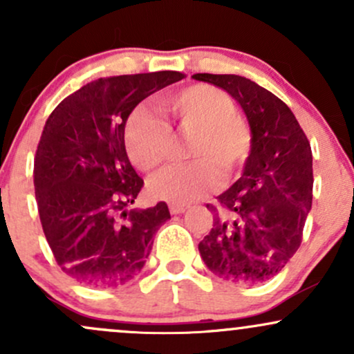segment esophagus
<instances>
[{"label": "esophagus", "mask_w": 354, "mask_h": 354, "mask_svg": "<svg viewBox=\"0 0 354 354\" xmlns=\"http://www.w3.org/2000/svg\"><path fill=\"white\" fill-rule=\"evenodd\" d=\"M186 211V206L183 205H169V213L171 214H181Z\"/></svg>", "instance_id": "34e87169"}]
</instances>
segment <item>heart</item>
<instances>
[{
  "label": "heart",
  "instance_id": "heart-1",
  "mask_svg": "<svg viewBox=\"0 0 354 354\" xmlns=\"http://www.w3.org/2000/svg\"><path fill=\"white\" fill-rule=\"evenodd\" d=\"M158 106L166 124L145 109H136L124 123V148L136 168L146 173L160 168L171 145L169 129L194 136L188 148L193 160L169 166L149 183L156 200L189 205L214 191L218 174L226 183L245 166L253 145L251 129L225 91L194 84L161 96Z\"/></svg>",
  "mask_w": 354,
  "mask_h": 354
}]
</instances>
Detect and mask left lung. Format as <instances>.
<instances>
[{"mask_svg": "<svg viewBox=\"0 0 354 354\" xmlns=\"http://www.w3.org/2000/svg\"><path fill=\"white\" fill-rule=\"evenodd\" d=\"M225 89L245 113L251 153L241 178L218 196L213 228L198 245L208 270L231 283L274 278L301 245L313 201L311 146L278 96L238 75L191 76Z\"/></svg>", "mask_w": 354, "mask_h": 354, "instance_id": "left-lung-1", "label": "left lung"}]
</instances>
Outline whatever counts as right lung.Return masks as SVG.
<instances>
[{
  "instance_id": "add662e5",
  "label": "right lung",
  "mask_w": 354,
  "mask_h": 354,
  "mask_svg": "<svg viewBox=\"0 0 354 354\" xmlns=\"http://www.w3.org/2000/svg\"><path fill=\"white\" fill-rule=\"evenodd\" d=\"M178 71L100 78L64 98L44 124L35 194L44 236L61 270L93 288L124 284L143 270L166 203L128 209L143 188L126 154L128 116Z\"/></svg>"
}]
</instances>
